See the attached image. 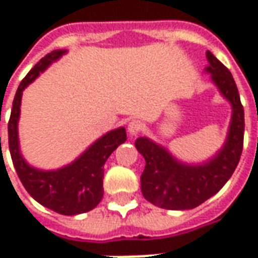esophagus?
<instances>
[{
  "label": "esophagus",
  "instance_id": "obj_1",
  "mask_svg": "<svg viewBox=\"0 0 258 258\" xmlns=\"http://www.w3.org/2000/svg\"><path fill=\"white\" fill-rule=\"evenodd\" d=\"M142 123H141L140 120H131L128 123V133L133 137H135V135L138 134V133H141V130H142Z\"/></svg>",
  "mask_w": 258,
  "mask_h": 258
}]
</instances>
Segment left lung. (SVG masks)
<instances>
[{
    "mask_svg": "<svg viewBox=\"0 0 258 258\" xmlns=\"http://www.w3.org/2000/svg\"><path fill=\"white\" fill-rule=\"evenodd\" d=\"M206 58L209 64L205 70L232 106L227 141L216 156L202 164H188L146 137L135 141V148L145 159L141 175L142 195L152 205L167 210H189L210 199L231 178L243 149L244 112L235 80L210 51Z\"/></svg>",
    "mask_w": 258,
    "mask_h": 258,
    "instance_id": "8db88e82",
    "label": "left lung"
}]
</instances>
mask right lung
Wrapping results in <instances>:
<instances>
[{
  "label": "right lung",
  "mask_w": 258,
  "mask_h": 258,
  "mask_svg": "<svg viewBox=\"0 0 258 258\" xmlns=\"http://www.w3.org/2000/svg\"><path fill=\"white\" fill-rule=\"evenodd\" d=\"M66 51L56 49L45 55L22 80L16 91L8 123V142L15 170L22 184L34 200L63 216H76L95 209L103 196V166L107 157L127 140L125 128L118 127L96 140L73 163L58 170H38L26 162L19 148L18 123L22 94L27 85ZM1 146V137H0Z\"/></svg>",
  "instance_id": "right-lung-1"
}]
</instances>
